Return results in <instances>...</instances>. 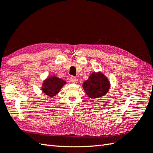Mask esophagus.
<instances>
[{"label":"esophagus","mask_w":153,"mask_h":153,"mask_svg":"<svg viewBox=\"0 0 153 153\" xmlns=\"http://www.w3.org/2000/svg\"><path fill=\"white\" fill-rule=\"evenodd\" d=\"M70 81L71 82H72L73 83H76L77 82V81H78V79H77V78H76V77H74V76H71L70 77Z\"/></svg>","instance_id":"obj_1"}]
</instances>
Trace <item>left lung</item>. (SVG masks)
<instances>
[{
  "instance_id": "8db88e82",
  "label": "left lung",
  "mask_w": 153,
  "mask_h": 153,
  "mask_svg": "<svg viewBox=\"0 0 153 153\" xmlns=\"http://www.w3.org/2000/svg\"><path fill=\"white\" fill-rule=\"evenodd\" d=\"M110 83L102 72H93L83 84V88L89 98L103 97L108 92Z\"/></svg>"
}]
</instances>
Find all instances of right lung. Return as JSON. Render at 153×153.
Returning a JSON list of instances; mask_svg holds the SVG:
<instances>
[{"mask_svg":"<svg viewBox=\"0 0 153 153\" xmlns=\"http://www.w3.org/2000/svg\"><path fill=\"white\" fill-rule=\"evenodd\" d=\"M66 82L56 76H49L45 79L42 85L41 90L47 95L53 97L59 93Z\"/></svg>","mask_w":153,"mask_h":153,"instance_id":"obj_1","label":"right lung"}]
</instances>
